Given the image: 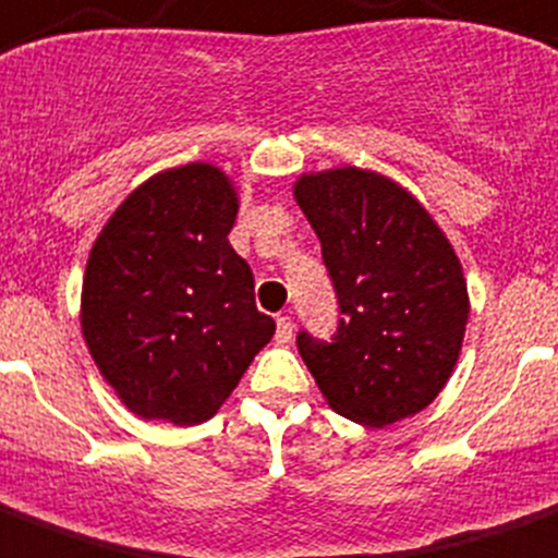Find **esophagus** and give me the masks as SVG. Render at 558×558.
Returning a JSON list of instances; mask_svg holds the SVG:
<instances>
[{
  "instance_id": "1",
  "label": "esophagus",
  "mask_w": 558,
  "mask_h": 558,
  "mask_svg": "<svg viewBox=\"0 0 558 558\" xmlns=\"http://www.w3.org/2000/svg\"><path fill=\"white\" fill-rule=\"evenodd\" d=\"M292 335H294L292 318H287V315H283V318H278V329H275V341H278V343H289V341H292Z\"/></svg>"
}]
</instances>
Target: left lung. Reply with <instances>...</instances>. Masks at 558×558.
Instances as JSON below:
<instances>
[{
    "instance_id": "8db88e82",
    "label": "left lung",
    "mask_w": 558,
    "mask_h": 558,
    "mask_svg": "<svg viewBox=\"0 0 558 558\" xmlns=\"http://www.w3.org/2000/svg\"><path fill=\"white\" fill-rule=\"evenodd\" d=\"M292 194L324 252L343 318L332 343L298 350L338 415L389 427L450 381L470 318L456 248L418 197L373 169L310 171Z\"/></svg>"
}]
</instances>
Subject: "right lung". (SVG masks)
<instances>
[{"label":"right lung","mask_w":558,"mask_h":558,"mask_svg":"<svg viewBox=\"0 0 558 558\" xmlns=\"http://www.w3.org/2000/svg\"><path fill=\"white\" fill-rule=\"evenodd\" d=\"M240 197L211 162L140 183L90 246L80 326L99 375L143 421L194 427L275 335L229 243Z\"/></svg>","instance_id":"add662e5"}]
</instances>
